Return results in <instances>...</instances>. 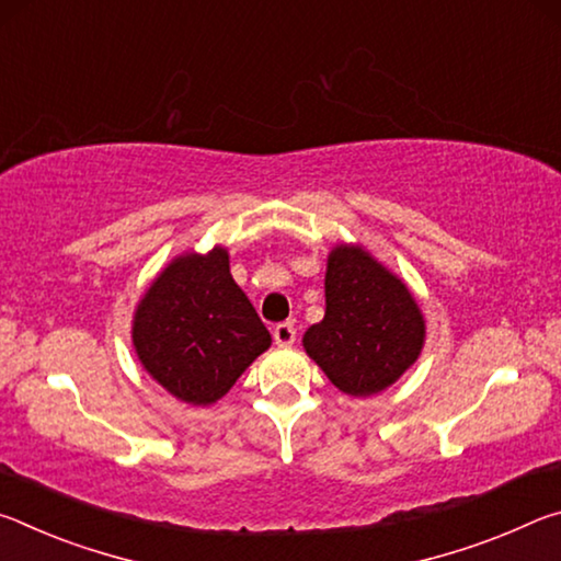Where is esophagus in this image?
<instances>
[{
  "mask_svg": "<svg viewBox=\"0 0 561 561\" xmlns=\"http://www.w3.org/2000/svg\"><path fill=\"white\" fill-rule=\"evenodd\" d=\"M272 336L277 346H291L294 339H297V329H294V324H289V321H282V324L274 327Z\"/></svg>",
  "mask_w": 561,
  "mask_h": 561,
  "instance_id": "34e87169",
  "label": "esophagus"
}]
</instances>
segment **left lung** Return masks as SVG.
<instances>
[{
	"mask_svg": "<svg viewBox=\"0 0 561 561\" xmlns=\"http://www.w3.org/2000/svg\"><path fill=\"white\" fill-rule=\"evenodd\" d=\"M324 289L327 314L304 334V348L339 391L381 393L423 348L413 294L371 254L346 244L329 254Z\"/></svg>",
	"mask_w": 561,
	"mask_h": 561,
	"instance_id": "1",
	"label": "left lung"
}]
</instances>
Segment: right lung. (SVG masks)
Returning <instances> with one entry per match:
<instances>
[{
  "instance_id": "add662e5",
  "label": "right lung",
  "mask_w": 561,
  "mask_h": 561,
  "mask_svg": "<svg viewBox=\"0 0 561 561\" xmlns=\"http://www.w3.org/2000/svg\"><path fill=\"white\" fill-rule=\"evenodd\" d=\"M270 344L222 247L178 257L150 284L133 319L140 364L165 391L193 405L222 398Z\"/></svg>"
}]
</instances>
